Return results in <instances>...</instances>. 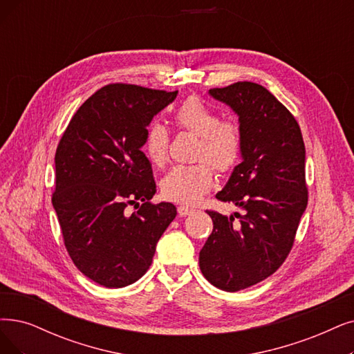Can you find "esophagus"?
<instances>
[{
	"label": "esophagus",
	"instance_id": "34e87169",
	"mask_svg": "<svg viewBox=\"0 0 354 354\" xmlns=\"http://www.w3.org/2000/svg\"><path fill=\"white\" fill-rule=\"evenodd\" d=\"M178 215L180 216H187V215H190V214H193V207H189V206H185V205H183V206H178Z\"/></svg>",
	"mask_w": 354,
	"mask_h": 354
}]
</instances>
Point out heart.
<instances>
[{
  "mask_svg": "<svg viewBox=\"0 0 354 354\" xmlns=\"http://www.w3.org/2000/svg\"><path fill=\"white\" fill-rule=\"evenodd\" d=\"M174 122L180 129L199 136L193 165H176L161 180V192L169 201L193 205L199 202L215 185V171L228 173L241 157L243 138L239 128L230 120H219L218 111L199 97H189L176 113ZM145 157L152 165L161 167L168 155V132L160 122H152L142 144ZM209 160L212 165L207 162Z\"/></svg>",
  "mask_w": 354,
  "mask_h": 354,
  "instance_id": "heart-1",
  "label": "heart"
}]
</instances>
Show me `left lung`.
Wrapping results in <instances>:
<instances>
[{
	"mask_svg": "<svg viewBox=\"0 0 354 354\" xmlns=\"http://www.w3.org/2000/svg\"><path fill=\"white\" fill-rule=\"evenodd\" d=\"M209 95L238 116L243 161L216 199L243 212L207 210L214 231L199 266L212 285L238 292L272 276L293 245L308 203L305 145L292 113L260 84L235 82Z\"/></svg>",
	"mask_w": 354,
	"mask_h": 354,
	"instance_id": "8db88e82",
	"label": "left lung"
}]
</instances>
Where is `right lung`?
Segmentation results:
<instances>
[{
    "label": "right lung",
    "instance_id": "1",
    "mask_svg": "<svg viewBox=\"0 0 354 354\" xmlns=\"http://www.w3.org/2000/svg\"><path fill=\"white\" fill-rule=\"evenodd\" d=\"M177 93L110 84L77 110L56 148L52 205L65 247L78 270L104 288L142 277L177 215L173 203L149 202L157 187L140 151L151 120Z\"/></svg>",
    "mask_w": 354,
    "mask_h": 354
}]
</instances>
